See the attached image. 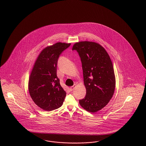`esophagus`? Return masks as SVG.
<instances>
[{
  "mask_svg": "<svg viewBox=\"0 0 146 146\" xmlns=\"http://www.w3.org/2000/svg\"><path fill=\"white\" fill-rule=\"evenodd\" d=\"M76 86V84H74L73 86L71 87L70 88V91H72V90H74V89L75 88Z\"/></svg>",
  "mask_w": 146,
  "mask_h": 146,
  "instance_id": "34e87169",
  "label": "esophagus"
}]
</instances>
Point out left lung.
<instances>
[{"label": "left lung", "instance_id": "1", "mask_svg": "<svg viewBox=\"0 0 146 146\" xmlns=\"http://www.w3.org/2000/svg\"><path fill=\"white\" fill-rule=\"evenodd\" d=\"M79 53L86 89L84 98L79 100L84 110L94 113L101 110L112 97L115 79L113 66L109 54L96 42L81 41L73 45L72 50Z\"/></svg>", "mask_w": 146, "mask_h": 146}]
</instances>
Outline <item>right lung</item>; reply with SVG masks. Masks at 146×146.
<instances>
[{"label":"right lung","mask_w":146,"mask_h":146,"mask_svg":"<svg viewBox=\"0 0 146 146\" xmlns=\"http://www.w3.org/2000/svg\"><path fill=\"white\" fill-rule=\"evenodd\" d=\"M70 45L58 42L45 48L33 66L28 90L33 101L44 110L50 111L60 108L66 97V92L57 76V65L59 55Z\"/></svg>","instance_id":"right-lung-1"}]
</instances>
